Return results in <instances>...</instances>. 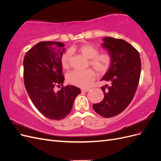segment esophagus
<instances>
[{
  "label": "esophagus",
  "mask_w": 161,
  "mask_h": 161,
  "mask_svg": "<svg viewBox=\"0 0 161 161\" xmlns=\"http://www.w3.org/2000/svg\"><path fill=\"white\" fill-rule=\"evenodd\" d=\"M89 91V89H81V91L82 92H87V91Z\"/></svg>",
  "instance_id": "34e87169"
}]
</instances>
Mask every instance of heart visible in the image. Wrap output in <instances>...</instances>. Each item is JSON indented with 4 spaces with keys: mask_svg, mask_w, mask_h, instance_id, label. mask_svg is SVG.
I'll return each instance as SVG.
<instances>
[{
    "mask_svg": "<svg viewBox=\"0 0 161 161\" xmlns=\"http://www.w3.org/2000/svg\"><path fill=\"white\" fill-rule=\"evenodd\" d=\"M82 55L89 58V64L99 73L103 75L108 72L113 63V57L109 53H99L97 46L89 43H85L76 48ZM72 56L71 50H66L62 55L61 63L64 69H69ZM96 78V73L92 69L84 70H75L66 75V80L69 84L80 88H86L91 85Z\"/></svg>",
    "mask_w": 161,
    "mask_h": 161,
    "instance_id": "heart-1",
    "label": "heart"
}]
</instances>
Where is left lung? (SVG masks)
I'll use <instances>...</instances> for the list:
<instances>
[{
  "label": "left lung",
  "mask_w": 161,
  "mask_h": 161,
  "mask_svg": "<svg viewBox=\"0 0 161 161\" xmlns=\"http://www.w3.org/2000/svg\"><path fill=\"white\" fill-rule=\"evenodd\" d=\"M102 46L113 57V63L101 80L110 82L101 87L104 99L92 105L96 113L112 118L121 113L133 99L140 80L141 60L138 50L121 39L105 37Z\"/></svg>",
  "instance_id": "1"
}]
</instances>
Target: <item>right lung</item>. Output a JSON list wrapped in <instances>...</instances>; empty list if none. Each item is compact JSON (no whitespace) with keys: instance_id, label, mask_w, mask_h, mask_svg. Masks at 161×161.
I'll return each instance as SVG.
<instances>
[{"instance_id":"add662e5","label":"right lung","mask_w":161,"mask_h":161,"mask_svg":"<svg viewBox=\"0 0 161 161\" xmlns=\"http://www.w3.org/2000/svg\"><path fill=\"white\" fill-rule=\"evenodd\" d=\"M64 44L58 42H41L29 50L23 60V79L33 105L47 118L60 120L70 114L80 90L63 86L61 57ZM59 91L55 87H60Z\"/></svg>"}]
</instances>
